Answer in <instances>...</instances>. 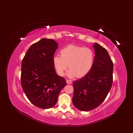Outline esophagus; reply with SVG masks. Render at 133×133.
<instances>
[{"label": "esophagus", "mask_w": 133, "mask_h": 133, "mask_svg": "<svg viewBox=\"0 0 133 133\" xmlns=\"http://www.w3.org/2000/svg\"><path fill=\"white\" fill-rule=\"evenodd\" d=\"M66 82L67 84H71L72 83V81L71 80H69V79H67L66 80Z\"/></svg>", "instance_id": "34e87169"}]
</instances>
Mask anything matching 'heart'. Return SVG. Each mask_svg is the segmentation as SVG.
<instances>
[{
	"instance_id": "heart-1",
	"label": "heart",
	"mask_w": 133,
	"mask_h": 133,
	"mask_svg": "<svg viewBox=\"0 0 133 133\" xmlns=\"http://www.w3.org/2000/svg\"><path fill=\"white\" fill-rule=\"evenodd\" d=\"M60 54L53 57L54 66L59 76H63L69 67V77L81 78L87 75L93 67L95 56L90 48L70 44L63 48Z\"/></svg>"
}]
</instances>
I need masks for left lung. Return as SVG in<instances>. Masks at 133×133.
Returning <instances> with one entry per match:
<instances>
[{
  "label": "left lung",
  "mask_w": 133,
  "mask_h": 133,
  "mask_svg": "<svg viewBox=\"0 0 133 133\" xmlns=\"http://www.w3.org/2000/svg\"><path fill=\"white\" fill-rule=\"evenodd\" d=\"M95 57L87 75L73 82V103L77 109L90 111L98 107L109 94L113 81V63L106 49L94 45Z\"/></svg>",
  "instance_id": "left-lung-1"
}]
</instances>
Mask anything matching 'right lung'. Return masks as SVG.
<instances>
[{
	"label": "right lung",
	"mask_w": 133,
	"mask_h": 133,
	"mask_svg": "<svg viewBox=\"0 0 133 133\" xmlns=\"http://www.w3.org/2000/svg\"><path fill=\"white\" fill-rule=\"evenodd\" d=\"M58 44L42 39L33 44L22 62L21 84L29 101L41 109H50L57 102L66 80L56 73L53 56Z\"/></svg>",
	"instance_id": "obj_1"
}]
</instances>
